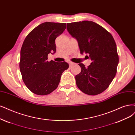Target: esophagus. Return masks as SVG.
Listing matches in <instances>:
<instances>
[{
	"label": "esophagus",
	"instance_id": "obj_1",
	"mask_svg": "<svg viewBox=\"0 0 135 135\" xmlns=\"http://www.w3.org/2000/svg\"><path fill=\"white\" fill-rule=\"evenodd\" d=\"M69 67H72L73 66V65L74 64V63L69 62Z\"/></svg>",
	"mask_w": 135,
	"mask_h": 135
}]
</instances>
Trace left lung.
Returning a JSON list of instances; mask_svg holds the SVG:
<instances>
[{
	"instance_id": "8db88e82",
	"label": "left lung",
	"mask_w": 135,
	"mask_h": 135,
	"mask_svg": "<svg viewBox=\"0 0 135 135\" xmlns=\"http://www.w3.org/2000/svg\"><path fill=\"white\" fill-rule=\"evenodd\" d=\"M67 29L78 43L81 54L86 53L92 62L87 68L78 65L81 72L76 76L78 88L88 95H97L108 88L116 76L118 56L111 35L92 21L67 23Z\"/></svg>"
}]
</instances>
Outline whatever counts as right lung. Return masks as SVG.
Segmentation results:
<instances>
[{
    "instance_id": "1",
    "label": "right lung",
    "mask_w": 135,
    "mask_h": 135,
    "mask_svg": "<svg viewBox=\"0 0 135 135\" xmlns=\"http://www.w3.org/2000/svg\"><path fill=\"white\" fill-rule=\"evenodd\" d=\"M66 23L45 22L30 32L21 51L19 68L27 87L38 95H47L56 89L62 73L67 69L66 62L48 61V55L56 52L55 40L64 31Z\"/></svg>"
}]
</instances>
